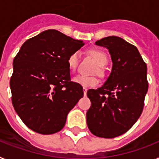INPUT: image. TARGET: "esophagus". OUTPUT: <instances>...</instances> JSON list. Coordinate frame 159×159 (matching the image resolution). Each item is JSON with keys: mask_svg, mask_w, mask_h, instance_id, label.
Returning <instances> with one entry per match:
<instances>
[{"mask_svg": "<svg viewBox=\"0 0 159 159\" xmlns=\"http://www.w3.org/2000/svg\"><path fill=\"white\" fill-rule=\"evenodd\" d=\"M87 91H88V89H85V88H84V96L87 95Z\"/></svg>", "mask_w": 159, "mask_h": 159, "instance_id": "1", "label": "esophagus"}]
</instances>
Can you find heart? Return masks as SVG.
Wrapping results in <instances>:
<instances>
[{
  "label": "heart",
  "mask_w": 159,
  "mask_h": 159,
  "mask_svg": "<svg viewBox=\"0 0 159 159\" xmlns=\"http://www.w3.org/2000/svg\"><path fill=\"white\" fill-rule=\"evenodd\" d=\"M91 55L97 61V63L99 66L102 67L106 65L108 58L106 53L102 50L98 49H94L90 52ZM80 57V53L79 51H75L72 53H70V56L67 58V65L70 71H75L76 70L78 66L79 61ZM101 72V69L99 70ZM73 81L76 83L77 84L81 85L84 88H93L96 87L98 84V80L94 76H87L84 75H78L75 77H74Z\"/></svg>",
  "instance_id": "b5f03b06"
}]
</instances>
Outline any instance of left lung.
<instances>
[{"label": "left lung", "mask_w": 159, "mask_h": 159, "mask_svg": "<svg viewBox=\"0 0 159 159\" xmlns=\"http://www.w3.org/2000/svg\"><path fill=\"white\" fill-rule=\"evenodd\" d=\"M108 48L113 66L110 76L98 89H89L87 111L90 132L98 137L114 138L132 128L141 116L148 91L147 66L133 44L118 36L96 41Z\"/></svg>", "instance_id": "left-lung-1"}]
</instances>
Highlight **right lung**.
Returning <instances> with one entry per match:
<instances>
[{
  "label": "right lung",
  "instance_id": "add662e5",
  "mask_svg": "<svg viewBox=\"0 0 159 159\" xmlns=\"http://www.w3.org/2000/svg\"><path fill=\"white\" fill-rule=\"evenodd\" d=\"M84 44L57 30H47L27 40L14 57L10 81L12 104L34 132H59L83 98L82 86L70 81L67 58Z\"/></svg>",
  "mask_w": 159,
  "mask_h": 159
}]
</instances>
